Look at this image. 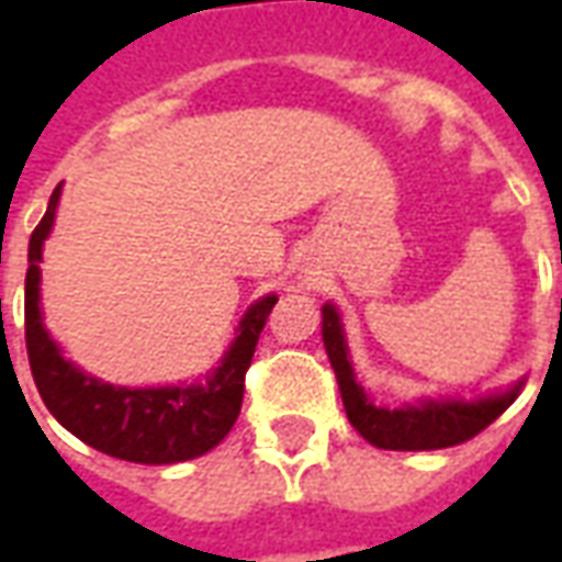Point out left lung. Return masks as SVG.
I'll use <instances>...</instances> for the list:
<instances>
[{
	"label": "left lung",
	"mask_w": 562,
	"mask_h": 562,
	"mask_svg": "<svg viewBox=\"0 0 562 562\" xmlns=\"http://www.w3.org/2000/svg\"><path fill=\"white\" fill-rule=\"evenodd\" d=\"M322 340H325L330 367L337 373L349 424L370 446L389 448V451H434V448L460 446L506 413L508 406L518 401L520 389L527 382V379H518L515 385L475 397V401L418 397L401 406H379L358 382L342 316L334 304L322 306Z\"/></svg>",
	"instance_id": "1"
}]
</instances>
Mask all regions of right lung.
<instances>
[{
	"instance_id": "1",
	"label": "right lung",
	"mask_w": 562,
	"mask_h": 562,
	"mask_svg": "<svg viewBox=\"0 0 562 562\" xmlns=\"http://www.w3.org/2000/svg\"><path fill=\"white\" fill-rule=\"evenodd\" d=\"M63 183L56 186L38 228L30 237L26 268V352L32 379L56 422L102 454L128 463H180L207 454L228 436L244 403V376L258 334L268 322L277 294H265L234 328V340L213 370L195 382L128 389L80 370L50 337L42 313V252L54 232Z\"/></svg>"
}]
</instances>
